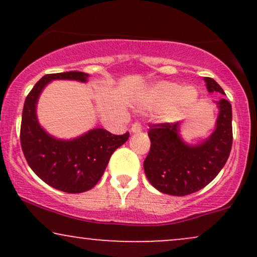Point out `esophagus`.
Here are the masks:
<instances>
[{"label": "esophagus", "mask_w": 257, "mask_h": 257, "mask_svg": "<svg viewBox=\"0 0 257 257\" xmlns=\"http://www.w3.org/2000/svg\"><path fill=\"white\" fill-rule=\"evenodd\" d=\"M143 131V125H141V123L139 122H134L132 124V133H140Z\"/></svg>", "instance_id": "1"}]
</instances>
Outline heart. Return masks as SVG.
<instances>
[{"label": "heart", "instance_id": "1", "mask_svg": "<svg viewBox=\"0 0 257 257\" xmlns=\"http://www.w3.org/2000/svg\"><path fill=\"white\" fill-rule=\"evenodd\" d=\"M198 94L193 88H185L172 82H162L153 87L145 99V105L151 108H168L167 117L173 119L196 104Z\"/></svg>", "mask_w": 257, "mask_h": 257}]
</instances>
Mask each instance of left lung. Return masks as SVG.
Segmentation results:
<instances>
[{"label":"left lung","mask_w":257,"mask_h":257,"mask_svg":"<svg viewBox=\"0 0 257 257\" xmlns=\"http://www.w3.org/2000/svg\"><path fill=\"white\" fill-rule=\"evenodd\" d=\"M210 93L225 94L215 79L205 77ZM220 113L216 129L199 146L191 147L179 137V123H152L150 152L144 162L146 178L161 192L186 196L202 190L216 178L232 149V106L226 99L216 101Z\"/></svg>","instance_id":"8db88e82"}]
</instances>
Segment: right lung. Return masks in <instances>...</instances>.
<instances>
[{
  "label": "right lung",
  "mask_w": 257,
  "mask_h": 257,
  "mask_svg": "<svg viewBox=\"0 0 257 257\" xmlns=\"http://www.w3.org/2000/svg\"><path fill=\"white\" fill-rule=\"evenodd\" d=\"M88 75L79 71L43 76L25 99L20 125V144L26 162L46 184L67 193L90 190L101 179L112 153L128 140L129 133L114 135L105 129H93L71 141L57 140L41 128L36 102L44 85L52 79L84 82Z\"/></svg>",
  "instance_id": "obj_1"
}]
</instances>
